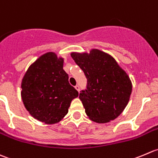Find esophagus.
Masks as SVG:
<instances>
[{
    "label": "esophagus",
    "mask_w": 158,
    "mask_h": 158,
    "mask_svg": "<svg viewBox=\"0 0 158 158\" xmlns=\"http://www.w3.org/2000/svg\"><path fill=\"white\" fill-rule=\"evenodd\" d=\"M75 88H76V90H77V91L80 92V86L79 85H76Z\"/></svg>",
    "instance_id": "esophagus-1"
}]
</instances>
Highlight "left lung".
<instances>
[{
  "mask_svg": "<svg viewBox=\"0 0 158 158\" xmlns=\"http://www.w3.org/2000/svg\"><path fill=\"white\" fill-rule=\"evenodd\" d=\"M87 80L79 98L91 121L103 124L114 120L128 104L132 84L113 57L98 49L89 54L71 53Z\"/></svg>",
  "mask_w": 158,
  "mask_h": 158,
  "instance_id": "obj_1",
  "label": "left lung"
}]
</instances>
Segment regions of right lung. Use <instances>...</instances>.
Masks as SVG:
<instances>
[{
    "mask_svg": "<svg viewBox=\"0 0 158 158\" xmlns=\"http://www.w3.org/2000/svg\"><path fill=\"white\" fill-rule=\"evenodd\" d=\"M64 59L48 52L32 64L21 82V98L26 109L35 119L56 124L68 114L78 92L69 84L63 69Z\"/></svg>",
    "mask_w": 158,
    "mask_h": 158,
    "instance_id": "right-lung-1",
    "label": "right lung"
}]
</instances>
